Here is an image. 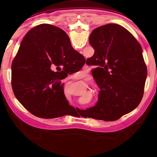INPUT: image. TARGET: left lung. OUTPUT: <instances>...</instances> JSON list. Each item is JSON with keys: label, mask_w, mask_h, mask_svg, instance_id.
Masks as SVG:
<instances>
[{"label": "left lung", "mask_w": 157, "mask_h": 157, "mask_svg": "<svg viewBox=\"0 0 157 157\" xmlns=\"http://www.w3.org/2000/svg\"><path fill=\"white\" fill-rule=\"evenodd\" d=\"M59 38L69 40L58 29ZM94 55L88 59L95 66L92 75L100 89L94 107L80 110L82 117L105 121H116L136 109L141 101L147 68L140 44L129 32L109 23L94 29L89 36Z\"/></svg>", "instance_id": "1"}]
</instances>
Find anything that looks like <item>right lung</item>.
I'll return each instance as SVG.
<instances>
[{"instance_id":"obj_1","label":"right lung","mask_w":157,"mask_h":157,"mask_svg":"<svg viewBox=\"0 0 157 157\" xmlns=\"http://www.w3.org/2000/svg\"><path fill=\"white\" fill-rule=\"evenodd\" d=\"M58 29L46 23L31 29L21 41L12 64L16 98L32 114L42 118H59L75 110L63 94L61 80L64 71L55 72L52 69L63 65L65 71L75 65V62L71 64L72 61L82 63L85 60L73 48L70 39L66 41L62 35L59 38Z\"/></svg>"}]
</instances>
